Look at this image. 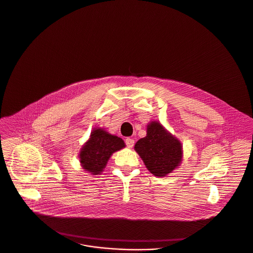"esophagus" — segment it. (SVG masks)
Instances as JSON below:
<instances>
[{"instance_id":"1","label":"esophagus","mask_w":253,"mask_h":253,"mask_svg":"<svg viewBox=\"0 0 253 253\" xmlns=\"http://www.w3.org/2000/svg\"><path fill=\"white\" fill-rule=\"evenodd\" d=\"M126 146H127V147L131 148V147L134 145V140H133L132 138L127 137V138L126 139Z\"/></svg>"}]
</instances>
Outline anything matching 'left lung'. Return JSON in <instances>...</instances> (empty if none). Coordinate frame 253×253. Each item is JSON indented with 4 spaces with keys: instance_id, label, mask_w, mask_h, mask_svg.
Instances as JSON below:
<instances>
[{
    "instance_id": "1",
    "label": "left lung",
    "mask_w": 253,
    "mask_h": 253,
    "mask_svg": "<svg viewBox=\"0 0 253 253\" xmlns=\"http://www.w3.org/2000/svg\"><path fill=\"white\" fill-rule=\"evenodd\" d=\"M146 168L157 177H164L179 166L182 161V144L168 132L160 123L151 122L147 126L146 136L134 145Z\"/></svg>"
}]
</instances>
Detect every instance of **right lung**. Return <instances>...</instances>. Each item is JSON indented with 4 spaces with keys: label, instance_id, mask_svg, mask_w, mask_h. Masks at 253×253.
Listing matches in <instances>:
<instances>
[{
    "label": "right lung",
    "instance_id": "obj_1",
    "mask_svg": "<svg viewBox=\"0 0 253 253\" xmlns=\"http://www.w3.org/2000/svg\"><path fill=\"white\" fill-rule=\"evenodd\" d=\"M126 146L124 140L103 128H94L82 146L79 158L83 169L93 175L101 174L112 154Z\"/></svg>",
    "mask_w": 253,
    "mask_h": 253
}]
</instances>
